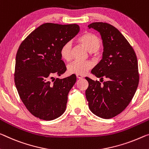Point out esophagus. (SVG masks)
I'll return each mask as SVG.
<instances>
[{
	"mask_svg": "<svg viewBox=\"0 0 149 149\" xmlns=\"http://www.w3.org/2000/svg\"><path fill=\"white\" fill-rule=\"evenodd\" d=\"M77 79H82V78H83V77H82L81 74H77Z\"/></svg>",
	"mask_w": 149,
	"mask_h": 149,
	"instance_id": "esophagus-1",
	"label": "esophagus"
}]
</instances>
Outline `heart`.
<instances>
[{
	"label": "heart",
	"instance_id": "obj_1",
	"mask_svg": "<svg viewBox=\"0 0 149 149\" xmlns=\"http://www.w3.org/2000/svg\"><path fill=\"white\" fill-rule=\"evenodd\" d=\"M78 41L86 48L90 52H95L100 49L101 41L95 34L86 32L78 38ZM72 45L70 42H65L62 46L60 54L62 58L65 61H69L71 59ZM93 63L91 61H74L68 65L67 69L69 73L77 74H84L93 67Z\"/></svg>",
	"mask_w": 149,
	"mask_h": 149
}]
</instances>
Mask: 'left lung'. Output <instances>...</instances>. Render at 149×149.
<instances>
[{"label": "left lung", "mask_w": 149, "mask_h": 149, "mask_svg": "<svg viewBox=\"0 0 149 149\" xmlns=\"http://www.w3.org/2000/svg\"><path fill=\"white\" fill-rule=\"evenodd\" d=\"M88 26L100 33L104 51L102 60L91 70L100 82L85 77L88 82L86 97L93 113L111 118L122 113L135 94L139 82L138 61L129 42L113 25L98 22ZM103 77L108 81L101 84Z\"/></svg>", "instance_id": "8db88e82"}]
</instances>
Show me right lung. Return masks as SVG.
Returning a JSON list of instances; mask_svg holds the SVG:
<instances>
[{
	"mask_svg": "<svg viewBox=\"0 0 149 149\" xmlns=\"http://www.w3.org/2000/svg\"><path fill=\"white\" fill-rule=\"evenodd\" d=\"M80 31L77 24L45 23L22 41L16 56L15 82L20 99L33 115L51 120L61 116L76 75L60 79L67 70L60 54Z\"/></svg>",
	"mask_w": 149,
	"mask_h": 149,
	"instance_id": "1",
	"label": "right lung"
}]
</instances>
